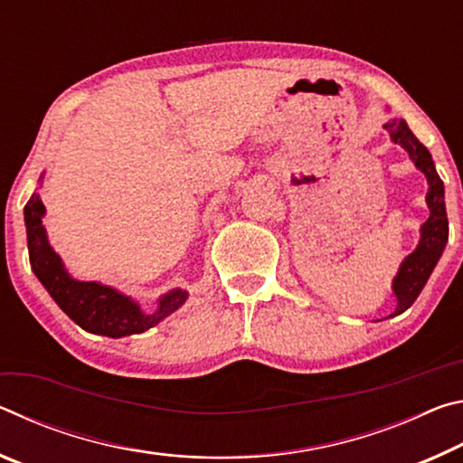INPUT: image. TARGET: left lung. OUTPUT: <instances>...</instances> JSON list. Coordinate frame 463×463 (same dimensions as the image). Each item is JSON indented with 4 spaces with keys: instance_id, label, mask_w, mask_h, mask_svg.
<instances>
[{
    "instance_id": "8db88e82",
    "label": "left lung",
    "mask_w": 463,
    "mask_h": 463,
    "mask_svg": "<svg viewBox=\"0 0 463 463\" xmlns=\"http://www.w3.org/2000/svg\"><path fill=\"white\" fill-rule=\"evenodd\" d=\"M383 128L390 133L393 143H398V146H402L408 151V156H411V160L414 162L416 168L427 176V182H429L427 204H429L430 215L420 227L419 246H416L414 252L408 254L404 262L400 264V270L392 285V289L396 293V299H398L396 312L392 316H398L406 312V309L414 303V299L419 298L422 287L429 281L430 272H433L439 259H441L447 244V236H449V222H447V211H445L443 180L439 178L429 149L414 137V133L408 128L406 120L402 118L388 120V123L383 125Z\"/></svg>"
}]
</instances>
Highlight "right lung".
Listing matches in <instances>:
<instances>
[{
    "label": "right lung",
    "instance_id": "add662e5",
    "mask_svg": "<svg viewBox=\"0 0 463 463\" xmlns=\"http://www.w3.org/2000/svg\"><path fill=\"white\" fill-rule=\"evenodd\" d=\"M44 204L39 194L30 196L24 207V223L28 238L30 267L44 285L57 306L80 326V328L110 338L141 335L151 326L160 324L164 317L186 301L188 293L174 289L157 301L156 312H143L137 301L118 293L109 285L94 281H75L65 270L59 254L51 248L47 232L43 227Z\"/></svg>",
    "mask_w": 463,
    "mask_h": 463
}]
</instances>
